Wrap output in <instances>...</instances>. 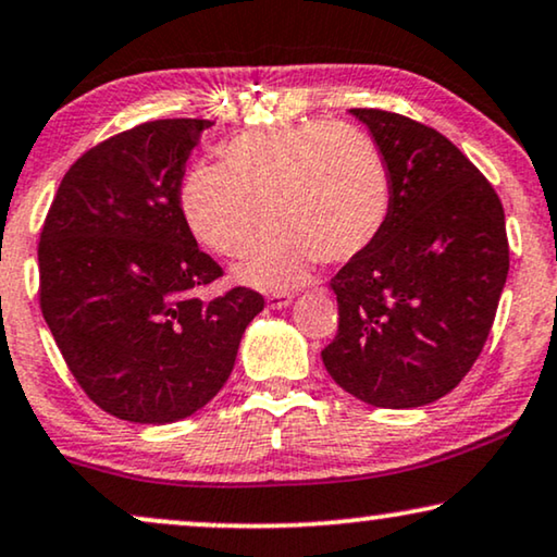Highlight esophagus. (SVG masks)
Masks as SVG:
<instances>
[{"instance_id":"esophagus-1","label":"esophagus","mask_w":557,"mask_h":557,"mask_svg":"<svg viewBox=\"0 0 557 557\" xmlns=\"http://www.w3.org/2000/svg\"><path fill=\"white\" fill-rule=\"evenodd\" d=\"M290 300H293L290 293H270V295H267V306L274 308V310L290 306Z\"/></svg>"}]
</instances>
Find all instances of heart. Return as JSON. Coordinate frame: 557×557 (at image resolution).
Returning <instances> with one entry per match:
<instances>
[{"label":"heart","mask_w":557,"mask_h":557,"mask_svg":"<svg viewBox=\"0 0 557 557\" xmlns=\"http://www.w3.org/2000/svg\"><path fill=\"white\" fill-rule=\"evenodd\" d=\"M181 211L198 242L239 257L242 283L283 290L318 259L367 255L389 224L395 181L380 143L336 119L249 129L224 145V162H198L181 181Z\"/></svg>","instance_id":"1"}]
</instances>
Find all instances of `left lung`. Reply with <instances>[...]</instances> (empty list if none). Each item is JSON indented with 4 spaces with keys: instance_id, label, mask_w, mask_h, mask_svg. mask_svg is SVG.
<instances>
[{
    "instance_id": "left-lung-1",
    "label": "left lung",
    "mask_w": 557,
    "mask_h": 557,
    "mask_svg": "<svg viewBox=\"0 0 557 557\" xmlns=\"http://www.w3.org/2000/svg\"><path fill=\"white\" fill-rule=\"evenodd\" d=\"M387 154L389 224L331 280L338 333L323 364L338 387L389 410L448 395L484 348L509 272L492 183L441 132L382 109H351Z\"/></svg>"
}]
</instances>
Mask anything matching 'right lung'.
Listing matches in <instances>:
<instances>
[{"instance_id":"right-lung-1","label":"right lung","mask_w":557,"mask_h":557,"mask_svg":"<svg viewBox=\"0 0 557 557\" xmlns=\"http://www.w3.org/2000/svg\"><path fill=\"white\" fill-rule=\"evenodd\" d=\"M209 119H154L63 175L37 244L40 310L73 380L103 412L162 425L216 397L264 298L198 290L224 270L181 211L185 160Z\"/></svg>"}]
</instances>
